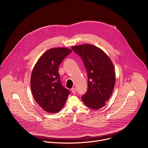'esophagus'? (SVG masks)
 <instances>
[{
    "label": "esophagus",
    "instance_id": "1",
    "mask_svg": "<svg viewBox=\"0 0 148 148\" xmlns=\"http://www.w3.org/2000/svg\"><path fill=\"white\" fill-rule=\"evenodd\" d=\"M71 92L73 94H75L76 93V89L75 88H71Z\"/></svg>",
    "mask_w": 148,
    "mask_h": 148
}]
</instances>
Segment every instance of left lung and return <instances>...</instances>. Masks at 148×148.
Instances as JSON below:
<instances>
[{
	"mask_svg": "<svg viewBox=\"0 0 148 148\" xmlns=\"http://www.w3.org/2000/svg\"><path fill=\"white\" fill-rule=\"evenodd\" d=\"M82 58L88 74V90L81 98L92 110L103 107L111 97L115 84L114 64L104 51L92 45L71 47Z\"/></svg>",
	"mask_w": 148,
	"mask_h": 148,
	"instance_id": "8db88e82",
	"label": "left lung"
}]
</instances>
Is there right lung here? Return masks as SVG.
Here are the masks:
<instances>
[{
    "instance_id": "right-lung-1",
    "label": "right lung",
    "mask_w": 148,
    "mask_h": 148,
    "mask_svg": "<svg viewBox=\"0 0 148 148\" xmlns=\"http://www.w3.org/2000/svg\"><path fill=\"white\" fill-rule=\"evenodd\" d=\"M71 52V50L65 47L50 49L39 58L33 69L30 79L33 96L47 112L60 111L70 94L61 85L58 67Z\"/></svg>"
}]
</instances>
